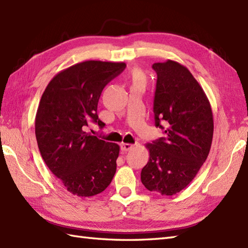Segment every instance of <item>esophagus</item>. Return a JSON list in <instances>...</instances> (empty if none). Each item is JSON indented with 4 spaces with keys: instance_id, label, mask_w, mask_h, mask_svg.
I'll use <instances>...</instances> for the list:
<instances>
[{
    "instance_id": "obj_1",
    "label": "esophagus",
    "mask_w": 248,
    "mask_h": 248,
    "mask_svg": "<svg viewBox=\"0 0 248 248\" xmlns=\"http://www.w3.org/2000/svg\"><path fill=\"white\" fill-rule=\"evenodd\" d=\"M133 148H134V146L131 145V143H122V151H124V152L129 151Z\"/></svg>"
}]
</instances>
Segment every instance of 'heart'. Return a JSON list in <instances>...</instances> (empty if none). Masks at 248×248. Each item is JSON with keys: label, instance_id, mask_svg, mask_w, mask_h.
Masks as SVG:
<instances>
[{"label": "heart", "instance_id": "obj_1", "mask_svg": "<svg viewBox=\"0 0 248 248\" xmlns=\"http://www.w3.org/2000/svg\"><path fill=\"white\" fill-rule=\"evenodd\" d=\"M132 77H133V81H135V80H142V74L140 71H135Z\"/></svg>", "mask_w": 248, "mask_h": 248}]
</instances>
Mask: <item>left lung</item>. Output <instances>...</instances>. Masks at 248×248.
Here are the masks:
<instances>
[{
	"mask_svg": "<svg viewBox=\"0 0 248 248\" xmlns=\"http://www.w3.org/2000/svg\"><path fill=\"white\" fill-rule=\"evenodd\" d=\"M157 74L155 125L165 137L146 143L150 158L140 173L148 190L173 195L192 182L208 156L214 115L204 90L187 67L173 60L152 65Z\"/></svg>",
	"mask_w": 248,
	"mask_h": 248,
	"instance_id": "obj_1",
	"label": "left lung"
}]
</instances>
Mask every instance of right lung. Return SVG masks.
Returning <instances> with one entry per match:
<instances>
[{"instance_id":"1","label":"right lung","mask_w":248,"mask_h":248,"mask_svg":"<svg viewBox=\"0 0 248 248\" xmlns=\"http://www.w3.org/2000/svg\"><path fill=\"white\" fill-rule=\"evenodd\" d=\"M124 62L88 60L61 71L40 100L34 130L48 169L72 194L93 197L110 185L119 146L85 132L90 123L105 125L97 106L103 88L122 73Z\"/></svg>"}]
</instances>
